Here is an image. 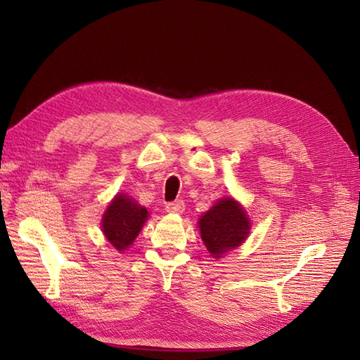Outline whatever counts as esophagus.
Instances as JSON below:
<instances>
[{
    "label": "esophagus",
    "mask_w": 360,
    "mask_h": 360,
    "mask_svg": "<svg viewBox=\"0 0 360 360\" xmlns=\"http://www.w3.org/2000/svg\"><path fill=\"white\" fill-rule=\"evenodd\" d=\"M186 209V204L182 201H172L165 205V210L168 213H182Z\"/></svg>",
    "instance_id": "1"
}]
</instances>
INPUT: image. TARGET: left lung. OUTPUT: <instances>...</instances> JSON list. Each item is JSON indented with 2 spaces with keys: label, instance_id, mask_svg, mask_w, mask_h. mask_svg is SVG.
<instances>
[{
  "label": "left lung",
  "instance_id": "8db88e82",
  "mask_svg": "<svg viewBox=\"0 0 360 360\" xmlns=\"http://www.w3.org/2000/svg\"><path fill=\"white\" fill-rule=\"evenodd\" d=\"M201 236L213 257H221L246 240L250 231L249 218L232 198L219 200L200 219Z\"/></svg>",
  "mask_w": 360,
  "mask_h": 360
}]
</instances>
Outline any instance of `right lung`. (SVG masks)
<instances>
[{"instance_id":"add662e5","label":"right lung","mask_w":360,"mask_h":360,"mask_svg":"<svg viewBox=\"0 0 360 360\" xmlns=\"http://www.w3.org/2000/svg\"><path fill=\"white\" fill-rule=\"evenodd\" d=\"M147 218V209L134 202L131 198L117 195L103 215V233L117 250H125L139 235Z\"/></svg>"}]
</instances>
